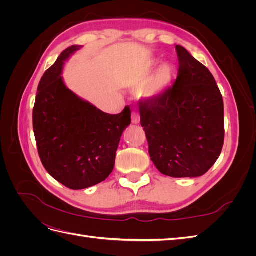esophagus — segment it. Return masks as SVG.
I'll return each instance as SVG.
<instances>
[{"label": "esophagus", "instance_id": "1", "mask_svg": "<svg viewBox=\"0 0 256 256\" xmlns=\"http://www.w3.org/2000/svg\"><path fill=\"white\" fill-rule=\"evenodd\" d=\"M138 122H140V115H138L136 112H134L132 113V124L138 125Z\"/></svg>", "mask_w": 256, "mask_h": 256}]
</instances>
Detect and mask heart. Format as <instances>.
Wrapping results in <instances>:
<instances>
[{
    "instance_id": "obj_1",
    "label": "heart",
    "mask_w": 256,
    "mask_h": 256,
    "mask_svg": "<svg viewBox=\"0 0 256 256\" xmlns=\"http://www.w3.org/2000/svg\"><path fill=\"white\" fill-rule=\"evenodd\" d=\"M171 70L168 66L160 67L152 79L140 90V96L145 99L158 97L171 82Z\"/></svg>"
}]
</instances>
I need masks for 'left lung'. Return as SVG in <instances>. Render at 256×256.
<instances>
[{"instance_id":"obj_1","label":"left lung","mask_w":256,"mask_h":256,"mask_svg":"<svg viewBox=\"0 0 256 256\" xmlns=\"http://www.w3.org/2000/svg\"><path fill=\"white\" fill-rule=\"evenodd\" d=\"M172 88L140 102L141 125L158 171L175 178L204 175L224 142V106L212 72L182 46Z\"/></svg>"}]
</instances>
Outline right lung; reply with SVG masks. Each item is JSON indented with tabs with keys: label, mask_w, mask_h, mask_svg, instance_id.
Masks as SVG:
<instances>
[{
	"label": "right lung",
	"mask_w": 256,
	"mask_h": 256,
	"mask_svg": "<svg viewBox=\"0 0 256 256\" xmlns=\"http://www.w3.org/2000/svg\"><path fill=\"white\" fill-rule=\"evenodd\" d=\"M80 49L81 46L67 48L44 72L33 110L42 164L54 180L72 190L106 180L114 168L122 134L131 122L129 106L120 114H108L66 86L62 76L65 62Z\"/></svg>",
	"instance_id": "add662e5"
}]
</instances>
